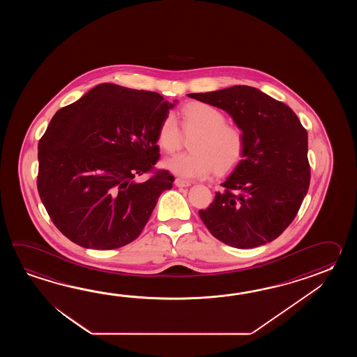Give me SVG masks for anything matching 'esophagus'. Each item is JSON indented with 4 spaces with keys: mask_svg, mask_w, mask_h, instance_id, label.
Listing matches in <instances>:
<instances>
[{
    "mask_svg": "<svg viewBox=\"0 0 357 357\" xmlns=\"http://www.w3.org/2000/svg\"><path fill=\"white\" fill-rule=\"evenodd\" d=\"M175 185L177 188H189L191 182L188 181V180H183V178H176Z\"/></svg>",
    "mask_w": 357,
    "mask_h": 357,
    "instance_id": "obj_1",
    "label": "esophagus"
}]
</instances>
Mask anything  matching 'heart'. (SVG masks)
Returning a JSON list of instances; mask_svg holds the SVG:
<instances>
[{
  "label": "heart",
  "mask_w": 357,
  "mask_h": 357,
  "mask_svg": "<svg viewBox=\"0 0 357 357\" xmlns=\"http://www.w3.org/2000/svg\"><path fill=\"white\" fill-rule=\"evenodd\" d=\"M182 129L197 132L190 140V152L180 153L163 162L169 172L183 178H203L217 172L225 174L237 166L246 146L243 130L227 125L220 108L204 102H192L181 108ZM157 143L165 152L172 153L181 145V130L174 114L160 121Z\"/></svg>",
  "instance_id": "1"
}]
</instances>
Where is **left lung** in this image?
Instances as JSON below:
<instances>
[{"mask_svg":"<svg viewBox=\"0 0 357 357\" xmlns=\"http://www.w3.org/2000/svg\"><path fill=\"white\" fill-rule=\"evenodd\" d=\"M226 111L243 130V160L199 215L215 238L237 249L273 241L295 220L310 183L307 132L296 114L248 85L191 93Z\"/></svg>","mask_w":357,"mask_h":357,"instance_id":"obj_1","label":"left lung"}]
</instances>
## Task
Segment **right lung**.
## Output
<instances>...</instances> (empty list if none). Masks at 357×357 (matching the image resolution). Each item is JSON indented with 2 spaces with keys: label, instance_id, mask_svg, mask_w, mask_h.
<instances>
[{
  "label": "right lung",
  "instance_id": "1",
  "mask_svg": "<svg viewBox=\"0 0 357 357\" xmlns=\"http://www.w3.org/2000/svg\"><path fill=\"white\" fill-rule=\"evenodd\" d=\"M154 91L94 86L59 109L38 144L39 197L54 226L86 249L134 241L175 177L157 171V131L175 107Z\"/></svg>",
  "mask_w": 357,
  "mask_h": 357
}]
</instances>
